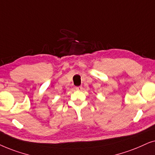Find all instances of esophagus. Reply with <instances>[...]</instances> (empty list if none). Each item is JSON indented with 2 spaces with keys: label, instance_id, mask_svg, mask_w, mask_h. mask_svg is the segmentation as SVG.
<instances>
[{
  "label": "esophagus",
  "instance_id": "esophagus-1",
  "mask_svg": "<svg viewBox=\"0 0 155 155\" xmlns=\"http://www.w3.org/2000/svg\"><path fill=\"white\" fill-rule=\"evenodd\" d=\"M76 89L77 91H81L82 89H83V87H82L81 86H76Z\"/></svg>",
  "mask_w": 155,
  "mask_h": 155
}]
</instances>
